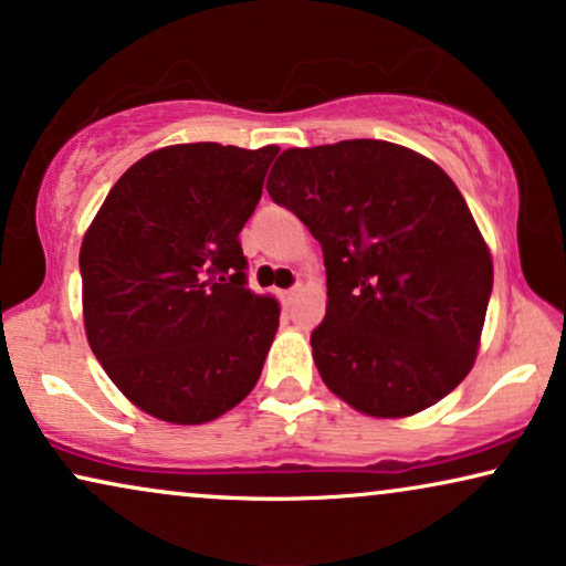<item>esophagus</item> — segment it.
Segmentation results:
<instances>
[{
  "label": "esophagus",
  "mask_w": 566,
  "mask_h": 566,
  "mask_svg": "<svg viewBox=\"0 0 566 566\" xmlns=\"http://www.w3.org/2000/svg\"><path fill=\"white\" fill-rule=\"evenodd\" d=\"M297 292H300V287H292V290H284V292H279V297H282V303H284V305H292V303H295V297H297Z\"/></svg>",
  "instance_id": "obj_1"
}]
</instances>
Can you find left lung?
<instances>
[{
  "mask_svg": "<svg viewBox=\"0 0 566 566\" xmlns=\"http://www.w3.org/2000/svg\"><path fill=\"white\" fill-rule=\"evenodd\" d=\"M266 191L323 248L328 303L311 344L331 394L403 419L461 386L494 266L453 178L409 147L346 139L284 149Z\"/></svg>",
  "mask_w": 566,
  "mask_h": 566,
  "instance_id": "1",
  "label": "left lung"
}]
</instances>
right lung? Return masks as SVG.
<instances>
[{
    "label": "right lung",
    "mask_w": 566,
    "mask_h": 566,
    "mask_svg": "<svg viewBox=\"0 0 566 566\" xmlns=\"http://www.w3.org/2000/svg\"><path fill=\"white\" fill-rule=\"evenodd\" d=\"M276 145L149 153L116 180L82 238V318L120 394L170 424H205L251 394L279 303L245 284L240 230Z\"/></svg>",
    "instance_id": "add662e5"
}]
</instances>
